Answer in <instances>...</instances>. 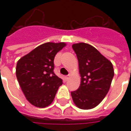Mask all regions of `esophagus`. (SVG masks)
<instances>
[{"instance_id": "34e87169", "label": "esophagus", "mask_w": 131, "mask_h": 131, "mask_svg": "<svg viewBox=\"0 0 131 131\" xmlns=\"http://www.w3.org/2000/svg\"><path fill=\"white\" fill-rule=\"evenodd\" d=\"M64 79H65L66 81H67V80L69 79V75H67V76H65V77H64Z\"/></svg>"}]
</instances>
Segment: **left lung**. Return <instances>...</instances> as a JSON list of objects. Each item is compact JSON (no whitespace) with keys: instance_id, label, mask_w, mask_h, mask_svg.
<instances>
[{"instance_id":"1","label":"left lung","mask_w":131,"mask_h":131,"mask_svg":"<svg viewBox=\"0 0 131 131\" xmlns=\"http://www.w3.org/2000/svg\"><path fill=\"white\" fill-rule=\"evenodd\" d=\"M81 77L79 88L71 92L74 104L82 110L97 106L110 90L114 75L112 62L88 43L74 44Z\"/></svg>"}]
</instances>
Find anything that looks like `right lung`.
Returning <instances> with one entry per match:
<instances>
[{"instance_id": "obj_1", "label": "right lung", "mask_w": 131, "mask_h": 131, "mask_svg": "<svg viewBox=\"0 0 131 131\" xmlns=\"http://www.w3.org/2000/svg\"><path fill=\"white\" fill-rule=\"evenodd\" d=\"M64 43H43L19 60L16 76L30 103L43 108L51 104L62 80L54 73L55 54Z\"/></svg>"}]
</instances>
